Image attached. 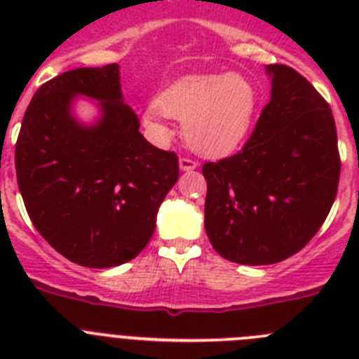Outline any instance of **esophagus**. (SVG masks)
Returning a JSON list of instances; mask_svg holds the SVG:
<instances>
[{
    "label": "esophagus",
    "instance_id": "obj_1",
    "mask_svg": "<svg viewBox=\"0 0 359 359\" xmlns=\"http://www.w3.org/2000/svg\"><path fill=\"white\" fill-rule=\"evenodd\" d=\"M198 167V161L192 160L189 156H182L180 158V169L182 170H194Z\"/></svg>",
    "mask_w": 359,
    "mask_h": 359
}]
</instances>
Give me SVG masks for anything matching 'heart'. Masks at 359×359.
I'll return each mask as SVG.
<instances>
[{"label": "heart", "instance_id": "1", "mask_svg": "<svg viewBox=\"0 0 359 359\" xmlns=\"http://www.w3.org/2000/svg\"><path fill=\"white\" fill-rule=\"evenodd\" d=\"M259 97L248 79L231 73L187 77L145 106L144 123L152 135L169 136L167 118L185 123L189 145L205 156H223L244 140Z\"/></svg>", "mask_w": 359, "mask_h": 359}]
</instances>
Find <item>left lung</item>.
I'll return each mask as SVG.
<instances>
[{
  "label": "left lung",
  "mask_w": 359,
  "mask_h": 359,
  "mask_svg": "<svg viewBox=\"0 0 359 359\" xmlns=\"http://www.w3.org/2000/svg\"><path fill=\"white\" fill-rule=\"evenodd\" d=\"M271 98L237 154L203 165L205 230L237 264H275L306 246L323 224L340 182L332 111L307 79L266 66Z\"/></svg>",
  "instance_id": "8db88e82"
}]
</instances>
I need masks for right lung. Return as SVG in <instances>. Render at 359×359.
I'll use <instances>...</instances> for the list:
<instances>
[{"instance_id":"1","label":"right lung","mask_w":359,"mask_h":359,"mask_svg":"<svg viewBox=\"0 0 359 359\" xmlns=\"http://www.w3.org/2000/svg\"><path fill=\"white\" fill-rule=\"evenodd\" d=\"M77 94L101 100L93 126L71 115ZM138 129L118 65L61 73L28 104L15 144L19 192L37 231L75 264L120 266L154 233L180 165L176 152L151 145Z\"/></svg>"}]
</instances>
